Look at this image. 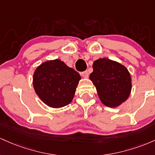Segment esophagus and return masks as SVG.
Instances as JSON below:
<instances>
[{"mask_svg": "<svg viewBox=\"0 0 155 155\" xmlns=\"http://www.w3.org/2000/svg\"><path fill=\"white\" fill-rule=\"evenodd\" d=\"M81 74H82V76L83 78H88V75H89V73H88V71H84V72H83L81 73Z\"/></svg>", "mask_w": 155, "mask_h": 155, "instance_id": "1", "label": "esophagus"}]
</instances>
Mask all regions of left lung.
<instances>
[{
	"label": "left lung",
	"instance_id": "obj_1",
	"mask_svg": "<svg viewBox=\"0 0 155 155\" xmlns=\"http://www.w3.org/2000/svg\"><path fill=\"white\" fill-rule=\"evenodd\" d=\"M100 100L109 107H116L128 99L132 89L129 71L122 64L108 58H99L93 64L89 76Z\"/></svg>",
	"mask_w": 155,
	"mask_h": 155
}]
</instances>
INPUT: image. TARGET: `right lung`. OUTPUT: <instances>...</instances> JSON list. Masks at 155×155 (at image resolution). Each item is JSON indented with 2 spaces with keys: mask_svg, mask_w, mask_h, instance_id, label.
<instances>
[{
  "mask_svg": "<svg viewBox=\"0 0 155 155\" xmlns=\"http://www.w3.org/2000/svg\"><path fill=\"white\" fill-rule=\"evenodd\" d=\"M81 79L74 69L55 59L44 62L36 69L33 85L36 94L45 104L59 108L72 102Z\"/></svg>",
  "mask_w": 155,
  "mask_h": 155,
  "instance_id": "obj_1",
  "label": "right lung"
}]
</instances>
